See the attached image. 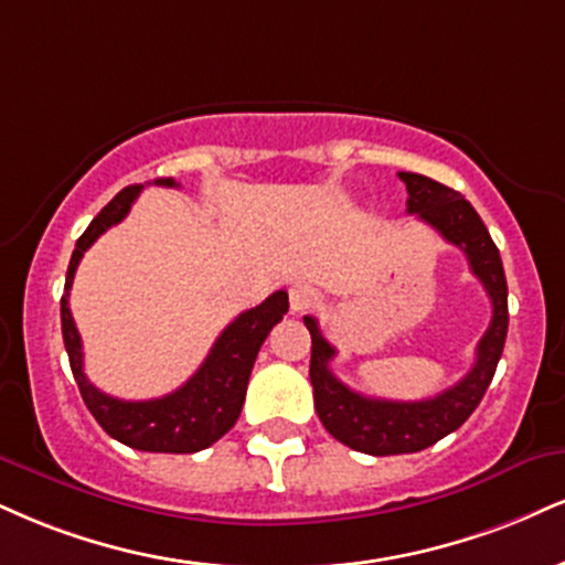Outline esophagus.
<instances>
[{"label":"esophagus","mask_w":565,"mask_h":565,"mask_svg":"<svg viewBox=\"0 0 565 565\" xmlns=\"http://www.w3.org/2000/svg\"><path fill=\"white\" fill-rule=\"evenodd\" d=\"M289 305L295 312H308L318 305V291L310 284H295L289 289Z\"/></svg>","instance_id":"obj_1"}]
</instances>
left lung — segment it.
<instances>
[{"mask_svg":"<svg viewBox=\"0 0 565 565\" xmlns=\"http://www.w3.org/2000/svg\"><path fill=\"white\" fill-rule=\"evenodd\" d=\"M407 186V213L437 228L447 242L463 249L471 274L484 284L492 300V321L477 348V363L458 384L431 399L397 403L352 392L331 373L337 350L326 342L318 321L305 316L312 339L310 384L316 411L331 437L365 455H403L437 445L463 426L484 397L498 369L508 334V284L500 249L471 202L455 189L420 173H397Z\"/></svg>","mask_w":565,"mask_h":565,"instance_id":"1","label":"left lung"}]
</instances>
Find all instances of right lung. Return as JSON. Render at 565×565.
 Masks as SVG:
<instances>
[{"label": "right lung", "instance_id": "1", "mask_svg": "<svg viewBox=\"0 0 565 565\" xmlns=\"http://www.w3.org/2000/svg\"><path fill=\"white\" fill-rule=\"evenodd\" d=\"M158 186H179L173 179H158ZM141 183L126 186L99 210V215L88 223L78 236L76 249L71 255L65 276V297L60 302L63 318V339L67 360H71L73 379H76L81 397L97 424L113 439L124 441L134 450L145 452H200L226 434L239 418L244 394H247L249 373L270 329L287 316L289 295L284 289L274 291L268 300L253 310L236 316L223 334L215 339L205 363L179 390L158 399H118L99 392L84 373V352H81V334L73 323L67 308V291L73 287V276L81 257L107 228L120 223L141 194Z\"/></svg>", "mask_w": 565, "mask_h": 565}]
</instances>
